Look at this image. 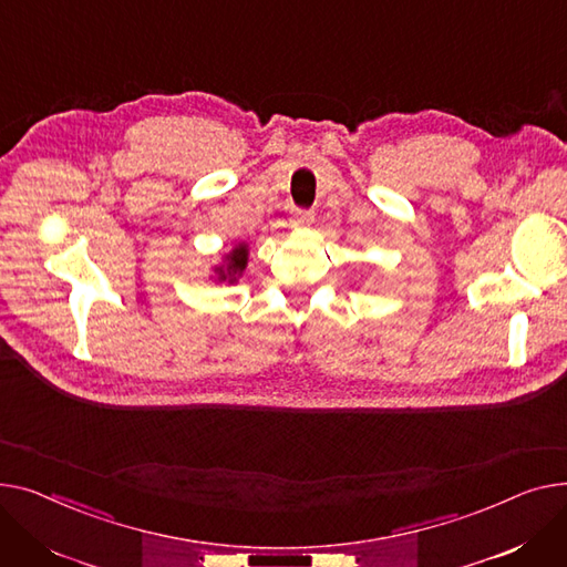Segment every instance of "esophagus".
<instances>
[{"mask_svg": "<svg viewBox=\"0 0 567 567\" xmlns=\"http://www.w3.org/2000/svg\"><path fill=\"white\" fill-rule=\"evenodd\" d=\"M313 221V210H297L292 226H309Z\"/></svg>", "mask_w": 567, "mask_h": 567, "instance_id": "1", "label": "esophagus"}]
</instances>
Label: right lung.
<instances>
[{
	"label": "right lung",
	"mask_w": 567,
	"mask_h": 567,
	"mask_svg": "<svg viewBox=\"0 0 567 567\" xmlns=\"http://www.w3.org/2000/svg\"><path fill=\"white\" fill-rule=\"evenodd\" d=\"M245 268H247V245H238L230 254H226L224 265H219V268H215V272H217V279H219V281L233 284V281H236V279L243 275Z\"/></svg>",
	"instance_id": "1"
}]
</instances>
